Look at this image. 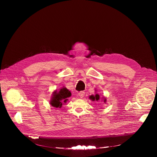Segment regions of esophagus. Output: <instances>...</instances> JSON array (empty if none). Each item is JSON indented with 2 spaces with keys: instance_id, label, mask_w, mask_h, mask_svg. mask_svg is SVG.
<instances>
[{
  "instance_id": "obj_1",
  "label": "esophagus",
  "mask_w": 157,
  "mask_h": 157,
  "mask_svg": "<svg viewBox=\"0 0 157 157\" xmlns=\"http://www.w3.org/2000/svg\"><path fill=\"white\" fill-rule=\"evenodd\" d=\"M84 94H85V93H84V91H81V92H79V93H78V95H79V96L81 98H83L84 96Z\"/></svg>"
}]
</instances>
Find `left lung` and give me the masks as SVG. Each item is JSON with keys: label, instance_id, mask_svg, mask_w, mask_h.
Listing matches in <instances>:
<instances>
[{"label": "left lung", "instance_id": "1", "mask_svg": "<svg viewBox=\"0 0 157 157\" xmlns=\"http://www.w3.org/2000/svg\"><path fill=\"white\" fill-rule=\"evenodd\" d=\"M89 99H91L92 101H98L99 99V95L96 94L95 96H93V95H91V96H89ZM105 99H104V102H105Z\"/></svg>", "mask_w": 157, "mask_h": 157}]
</instances>
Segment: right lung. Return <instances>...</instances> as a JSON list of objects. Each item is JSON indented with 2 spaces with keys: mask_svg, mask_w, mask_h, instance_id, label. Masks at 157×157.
Segmentation results:
<instances>
[{
  "mask_svg": "<svg viewBox=\"0 0 157 157\" xmlns=\"http://www.w3.org/2000/svg\"><path fill=\"white\" fill-rule=\"evenodd\" d=\"M71 96V92L66 88L63 87L61 89L59 92H55L52 99L51 101V105L55 107H61L63 102H66L68 99Z\"/></svg>",
  "mask_w": 157,
  "mask_h": 157,
  "instance_id": "right-lung-1",
  "label": "right lung"
}]
</instances>
